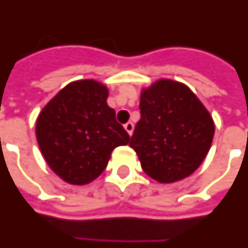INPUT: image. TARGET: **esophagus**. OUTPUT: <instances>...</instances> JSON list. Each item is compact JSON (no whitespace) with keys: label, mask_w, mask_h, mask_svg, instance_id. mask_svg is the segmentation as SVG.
Masks as SVG:
<instances>
[{"label":"esophagus","mask_w":248,"mask_h":248,"mask_svg":"<svg viewBox=\"0 0 248 248\" xmlns=\"http://www.w3.org/2000/svg\"><path fill=\"white\" fill-rule=\"evenodd\" d=\"M124 128H125V131L129 133V135H132L133 133V129H135V125H133V123L128 122L124 124Z\"/></svg>","instance_id":"1"}]
</instances>
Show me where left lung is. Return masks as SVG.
I'll list each match as a JSON object with an SVG mask.
<instances>
[{
    "label": "left lung",
    "mask_w": 248,
    "mask_h": 248,
    "mask_svg": "<svg viewBox=\"0 0 248 248\" xmlns=\"http://www.w3.org/2000/svg\"><path fill=\"white\" fill-rule=\"evenodd\" d=\"M141 117L129 146L142 170L161 184L190 176L205 160L214 136V122L189 87L161 79L142 90Z\"/></svg>",
    "instance_id": "obj_1"
}]
</instances>
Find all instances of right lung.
Here are the masks:
<instances>
[{"instance_id":"1","label":"right lung","mask_w":248,"mask_h":248,"mask_svg":"<svg viewBox=\"0 0 248 248\" xmlns=\"http://www.w3.org/2000/svg\"><path fill=\"white\" fill-rule=\"evenodd\" d=\"M107 97V87L96 80L72 82L38 116L39 149L54 173L71 185L93 181L106 169L112 151L129 142Z\"/></svg>"}]
</instances>
